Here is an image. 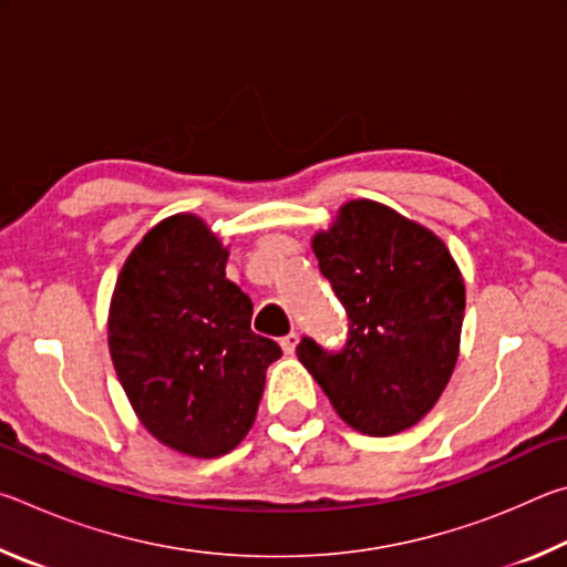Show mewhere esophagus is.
Returning <instances> with one entry per match:
<instances>
[{
  "mask_svg": "<svg viewBox=\"0 0 567 567\" xmlns=\"http://www.w3.org/2000/svg\"><path fill=\"white\" fill-rule=\"evenodd\" d=\"M297 342H300V338H297V332L285 334V338L280 340V344H282L285 354H292V352H295V348H297Z\"/></svg>",
  "mask_w": 567,
  "mask_h": 567,
  "instance_id": "1",
  "label": "esophagus"
}]
</instances>
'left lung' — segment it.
<instances>
[{
  "label": "left lung",
  "mask_w": 567,
  "mask_h": 567,
  "mask_svg": "<svg viewBox=\"0 0 567 567\" xmlns=\"http://www.w3.org/2000/svg\"><path fill=\"white\" fill-rule=\"evenodd\" d=\"M312 249L348 312V340L324 350L302 338L297 358L350 427L402 433L433 410L455 370L463 275L443 239L370 199L342 205Z\"/></svg>",
  "instance_id": "left-lung-1"
}]
</instances>
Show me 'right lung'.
Wrapping results in <instances>:
<instances>
[{
	"label": "right lung",
	"mask_w": 567,
	"mask_h": 567,
	"mask_svg": "<svg viewBox=\"0 0 567 567\" xmlns=\"http://www.w3.org/2000/svg\"><path fill=\"white\" fill-rule=\"evenodd\" d=\"M225 265L227 247L203 219L172 215L132 249L110 305V354L134 412L192 457L243 443L282 354L249 328L252 302Z\"/></svg>",
	"instance_id": "add662e5"
}]
</instances>
